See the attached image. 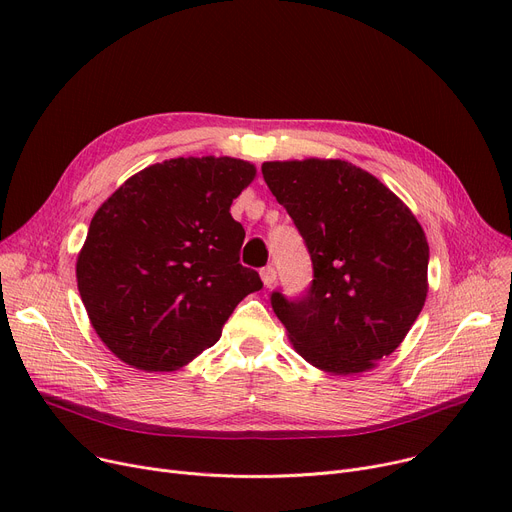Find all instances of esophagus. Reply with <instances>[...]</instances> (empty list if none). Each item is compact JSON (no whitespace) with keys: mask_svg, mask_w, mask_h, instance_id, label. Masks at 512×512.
Masks as SVG:
<instances>
[{"mask_svg":"<svg viewBox=\"0 0 512 512\" xmlns=\"http://www.w3.org/2000/svg\"><path fill=\"white\" fill-rule=\"evenodd\" d=\"M259 276H261V280H263V284H265L267 288L274 286V282H276V270H274L272 265H265V267H261Z\"/></svg>","mask_w":512,"mask_h":512,"instance_id":"1","label":"esophagus"}]
</instances>
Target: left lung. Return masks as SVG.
<instances>
[{
	"label": "left lung",
	"mask_w": 512,
	"mask_h": 512,
	"mask_svg": "<svg viewBox=\"0 0 512 512\" xmlns=\"http://www.w3.org/2000/svg\"><path fill=\"white\" fill-rule=\"evenodd\" d=\"M261 172L313 263L303 297L272 292L292 346L330 373L371 369L396 351L423 309V228L388 186L348 161H265Z\"/></svg>",
	"instance_id": "1"
}]
</instances>
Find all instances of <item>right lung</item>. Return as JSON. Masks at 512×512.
Here are the masks:
<instances>
[{
	"instance_id": "add662e5",
	"label": "right lung",
	"mask_w": 512,
	"mask_h": 512,
	"mask_svg": "<svg viewBox=\"0 0 512 512\" xmlns=\"http://www.w3.org/2000/svg\"><path fill=\"white\" fill-rule=\"evenodd\" d=\"M255 178L234 157H176L128 178L93 215L76 282L97 336L124 363L174 371L222 336L263 282L240 263L232 199Z\"/></svg>"
}]
</instances>
